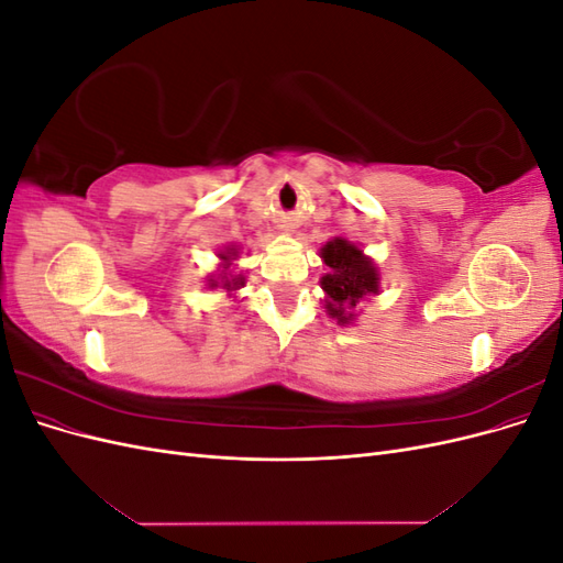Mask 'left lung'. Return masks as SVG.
Returning a JSON list of instances; mask_svg holds the SVG:
<instances>
[{
  "label": "left lung",
  "mask_w": 563,
  "mask_h": 563,
  "mask_svg": "<svg viewBox=\"0 0 563 563\" xmlns=\"http://www.w3.org/2000/svg\"><path fill=\"white\" fill-rule=\"evenodd\" d=\"M321 258L329 265V272L321 277V288L327 294V312L345 327L354 319V308L364 296H376L380 291L378 269L364 251L335 236L321 246Z\"/></svg>",
  "instance_id": "left-lung-1"
}]
</instances>
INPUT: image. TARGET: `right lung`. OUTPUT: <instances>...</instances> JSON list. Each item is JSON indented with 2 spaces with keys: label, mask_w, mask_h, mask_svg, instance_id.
<instances>
[{
  "label": "right lung",
  "mask_w": 563,
  "mask_h": 563,
  "mask_svg": "<svg viewBox=\"0 0 563 563\" xmlns=\"http://www.w3.org/2000/svg\"><path fill=\"white\" fill-rule=\"evenodd\" d=\"M236 253H240V251H236L234 246H228L225 251L218 253L220 265H223V272H220L218 279H209V286H218V284H220L223 288H228V291H236V288H242V286L246 284L244 275H228V269H230V265H232Z\"/></svg>",
  "instance_id": "1"
}]
</instances>
